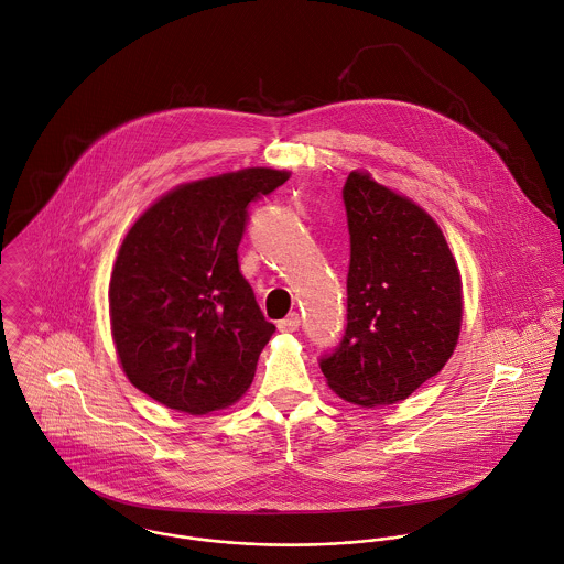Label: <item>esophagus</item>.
Returning <instances> with one entry per match:
<instances>
[{
  "label": "esophagus",
  "instance_id": "esophagus-1",
  "mask_svg": "<svg viewBox=\"0 0 564 564\" xmlns=\"http://www.w3.org/2000/svg\"><path fill=\"white\" fill-rule=\"evenodd\" d=\"M300 323H302L300 315H297V313H291L289 317H284V319L278 322V329H280V332H295V329L300 327Z\"/></svg>",
  "mask_w": 564,
  "mask_h": 564
}]
</instances>
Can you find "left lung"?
<instances>
[{"instance_id":"left-lung-1","label":"left lung","mask_w":564,"mask_h":564,"mask_svg":"<svg viewBox=\"0 0 564 564\" xmlns=\"http://www.w3.org/2000/svg\"><path fill=\"white\" fill-rule=\"evenodd\" d=\"M343 204L347 325L319 367L347 402H402L454 354L463 322L460 273L434 219L367 173L347 175Z\"/></svg>"}]
</instances>
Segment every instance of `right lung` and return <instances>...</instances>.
Listing matches in <instances>:
<instances>
[{
	"instance_id": "add662e5",
	"label": "right lung",
	"mask_w": 564,
	"mask_h": 564,
	"mask_svg": "<svg viewBox=\"0 0 564 564\" xmlns=\"http://www.w3.org/2000/svg\"><path fill=\"white\" fill-rule=\"evenodd\" d=\"M289 180L242 169L182 184L139 217L110 278V325L128 380L166 408L206 414L249 389L275 325L239 269L249 204Z\"/></svg>"
}]
</instances>
